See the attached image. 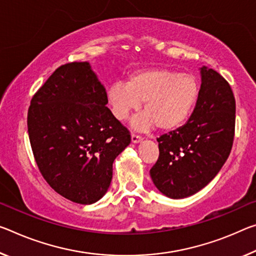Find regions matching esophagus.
Wrapping results in <instances>:
<instances>
[{
    "instance_id": "1",
    "label": "esophagus",
    "mask_w": 256,
    "mask_h": 256,
    "mask_svg": "<svg viewBox=\"0 0 256 256\" xmlns=\"http://www.w3.org/2000/svg\"><path fill=\"white\" fill-rule=\"evenodd\" d=\"M131 140H132L133 144H139V142H141V141H142V136H138V134H134V133H132Z\"/></svg>"
}]
</instances>
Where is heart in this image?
Masks as SVG:
<instances>
[{"mask_svg":"<svg viewBox=\"0 0 256 256\" xmlns=\"http://www.w3.org/2000/svg\"><path fill=\"white\" fill-rule=\"evenodd\" d=\"M200 85L196 77L168 68L136 72L128 84L116 82L108 88L107 99L114 117L126 120L144 102V112L132 120L139 131H172L184 123L196 104Z\"/></svg>","mask_w":256,"mask_h":256,"instance_id":"obj_1","label":"heart"}]
</instances>
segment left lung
<instances>
[{
	"instance_id": "8db88e82",
	"label": "left lung",
	"mask_w": 256,
	"mask_h": 256,
	"mask_svg": "<svg viewBox=\"0 0 256 256\" xmlns=\"http://www.w3.org/2000/svg\"><path fill=\"white\" fill-rule=\"evenodd\" d=\"M202 85L190 118L157 139L160 156L150 170L154 184L173 200L192 196L208 186L232 148L236 101L218 72L200 68Z\"/></svg>"
}]
</instances>
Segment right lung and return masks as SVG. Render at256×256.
<instances>
[{"label": "right lung", "mask_w": 256, "mask_h": 256, "mask_svg": "<svg viewBox=\"0 0 256 256\" xmlns=\"http://www.w3.org/2000/svg\"><path fill=\"white\" fill-rule=\"evenodd\" d=\"M107 104L106 88L84 62L56 68L28 109V136L40 174L77 204L104 197L114 160L131 142Z\"/></svg>", "instance_id": "1"}]
</instances>
